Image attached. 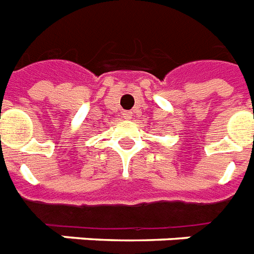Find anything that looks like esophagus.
Wrapping results in <instances>:
<instances>
[{
	"instance_id": "34e87169",
	"label": "esophagus",
	"mask_w": 254,
	"mask_h": 254,
	"mask_svg": "<svg viewBox=\"0 0 254 254\" xmlns=\"http://www.w3.org/2000/svg\"><path fill=\"white\" fill-rule=\"evenodd\" d=\"M132 117V111H125V113H123V118H125V119H131Z\"/></svg>"
}]
</instances>
